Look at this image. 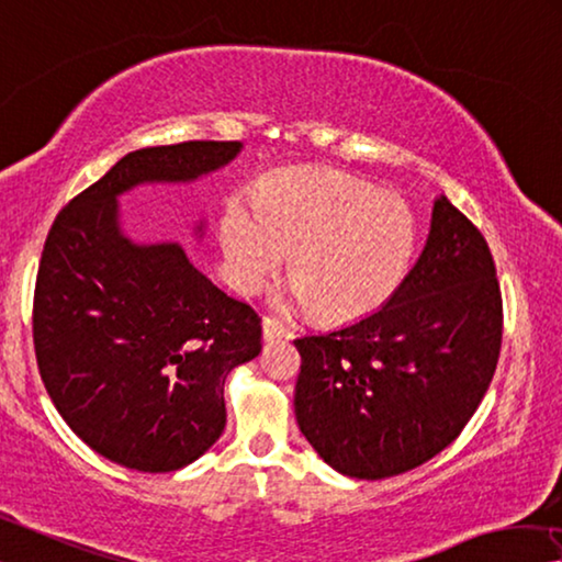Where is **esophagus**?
<instances>
[{
	"instance_id": "34e87169",
	"label": "esophagus",
	"mask_w": 562,
	"mask_h": 562,
	"mask_svg": "<svg viewBox=\"0 0 562 562\" xmlns=\"http://www.w3.org/2000/svg\"><path fill=\"white\" fill-rule=\"evenodd\" d=\"M288 335V327H284L280 319L274 317H265L262 319V337L265 340H280V337Z\"/></svg>"
}]
</instances>
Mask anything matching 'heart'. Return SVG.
<instances>
[{"instance_id": "obj_1", "label": "heart", "mask_w": 562, "mask_h": 562, "mask_svg": "<svg viewBox=\"0 0 562 562\" xmlns=\"http://www.w3.org/2000/svg\"><path fill=\"white\" fill-rule=\"evenodd\" d=\"M222 247L239 292L252 295L292 252L282 305L327 323H355L403 284L415 255V220L395 194L342 172H282L257 192V212L233 204Z\"/></svg>"}]
</instances>
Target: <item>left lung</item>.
<instances>
[{"label":"left lung","mask_w":562,"mask_h":562,"mask_svg":"<svg viewBox=\"0 0 562 562\" xmlns=\"http://www.w3.org/2000/svg\"><path fill=\"white\" fill-rule=\"evenodd\" d=\"M503 297L480 229L440 194L420 260L375 313L297 337L295 415L337 473H407L458 438L485 397Z\"/></svg>","instance_id":"left-lung-1"}]
</instances>
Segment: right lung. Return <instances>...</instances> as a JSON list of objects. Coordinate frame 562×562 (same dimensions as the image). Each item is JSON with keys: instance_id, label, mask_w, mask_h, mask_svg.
Returning a JSON list of instances; mask_svg holds the SVG:
<instances>
[{"instance_id": "1", "label": "right lung", "mask_w": 562, "mask_h": 562, "mask_svg": "<svg viewBox=\"0 0 562 562\" xmlns=\"http://www.w3.org/2000/svg\"><path fill=\"white\" fill-rule=\"evenodd\" d=\"M239 149L182 142L124 155L44 243L32 313L40 375L77 438L117 465L169 473L204 456L225 430L227 375L262 350L255 310L177 243H132L117 198L145 182H194Z\"/></svg>"}]
</instances>
